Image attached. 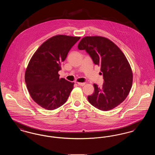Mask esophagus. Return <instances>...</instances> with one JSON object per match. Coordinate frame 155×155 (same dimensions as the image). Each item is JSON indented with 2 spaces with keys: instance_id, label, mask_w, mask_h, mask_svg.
Instances as JSON below:
<instances>
[{
  "instance_id": "1",
  "label": "esophagus",
  "mask_w": 155,
  "mask_h": 155,
  "mask_svg": "<svg viewBox=\"0 0 155 155\" xmlns=\"http://www.w3.org/2000/svg\"><path fill=\"white\" fill-rule=\"evenodd\" d=\"M77 84H78V85L82 86V87L85 85V82H77Z\"/></svg>"
}]
</instances>
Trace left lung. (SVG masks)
Segmentation results:
<instances>
[{"instance_id": "8db88e82", "label": "left lung", "mask_w": 155, "mask_h": 155, "mask_svg": "<svg viewBox=\"0 0 155 155\" xmlns=\"http://www.w3.org/2000/svg\"><path fill=\"white\" fill-rule=\"evenodd\" d=\"M78 48L87 51L103 74V85L94 84L89 102L101 110L115 108L125 100L133 85L132 69L124 54L110 39L101 36L84 37Z\"/></svg>"}]
</instances>
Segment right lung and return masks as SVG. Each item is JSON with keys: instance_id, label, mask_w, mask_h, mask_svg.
Returning <instances> with one entry per match:
<instances>
[{"instance_id": "add662e5", "label": "right lung", "mask_w": 155, "mask_h": 155, "mask_svg": "<svg viewBox=\"0 0 155 155\" xmlns=\"http://www.w3.org/2000/svg\"><path fill=\"white\" fill-rule=\"evenodd\" d=\"M80 37L57 35L47 39L30 59L25 81L33 101L46 110L62 106L70 96L74 82L60 78L61 63Z\"/></svg>"}]
</instances>
